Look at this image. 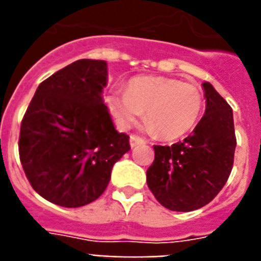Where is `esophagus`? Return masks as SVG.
Returning <instances> with one entry per match:
<instances>
[{"label": "esophagus", "mask_w": 261, "mask_h": 261, "mask_svg": "<svg viewBox=\"0 0 261 261\" xmlns=\"http://www.w3.org/2000/svg\"><path fill=\"white\" fill-rule=\"evenodd\" d=\"M142 143H145V139H142L141 137H138V135H131L130 137L131 147L137 146V145H142Z\"/></svg>", "instance_id": "esophagus-1"}]
</instances>
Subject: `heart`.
Masks as SVG:
<instances>
[{
    "mask_svg": "<svg viewBox=\"0 0 261 261\" xmlns=\"http://www.w3.org/2000/svg\"><path fill=\"white\" fill-rule=\"evenodd\" d=\"M107 104L120 128L133 126L146 111L147 128L173 139L187 134L198 123L203 97L194 84L168 77H138L131 80L127 90H112L107 96Z\"/></svg>",
    "mask_w": 261,
    "mask_h": 261,
    "instance_id": "b5f03b06",
    "label": "heart"
}]
</instances>
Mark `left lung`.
<instances>
[{
    "instance_id": "1",
    "label": "left lung",
    "mask_w": 261,
    "mask_h": 261,
    "mask_svg": "<svg viewBox=\"0 0 261 261\" xmlns=\"http://www.w3.org/2000/svg\"><path fill=\"white\" fill-rule=\"evenodd\" d=\"M206 111L194 133L172 146H154L146 172L149 190L172 211L206 206L226 184L237 141L233 111L210 83H203Z\"/></svg>"
}]
</instances>
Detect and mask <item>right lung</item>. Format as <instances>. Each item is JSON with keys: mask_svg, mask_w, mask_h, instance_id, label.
<instances>
[{"mask_svg": "<svg viewBox=\"0 0 261 261\" xmlns=\"http://www.w3.org/2000/svg\"><path fill=\"white\" fill-rule=\"evenodd\" d=\"M107 62L80 59L44 80L27 108L18 153L28 181L42 198L81 207L106 191L130 137L115 130L102 101Z\"/></svg>", "mask_w": 261, "mask_h": 261, "instance_id": "right-lung-1", "label": "right lung"}]
</instances>
